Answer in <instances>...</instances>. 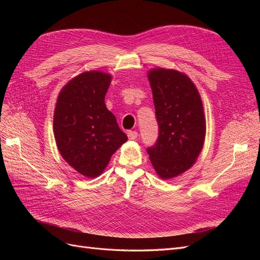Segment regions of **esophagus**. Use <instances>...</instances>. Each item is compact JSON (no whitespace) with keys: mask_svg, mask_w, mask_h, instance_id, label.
<instances>
[{"mask_svg":"<svg viewBox=\"0 0 260 260\" xmlns=\"http://www.w3.org/2000/svg\"><path fill=\"white\" fill-rule=\"evenodd\" d=\"M128 138L129 140H136L138 138V132L137 131H128Z\"/></svg>","mask_w":260,"mask_h":260,"instance_id":"1","label":"esophagus"}]
</instances>
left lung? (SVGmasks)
<instances>
[{"label": "left lung", "instance_id": "1", "mask_svg": "<svg viewBox=\"0 0 260 260\" xmlns=\"http://www.w3.org/2000/svg\"><path fill=\"white\" fill-rule=\"evenodd\" d=\"M158 139L147 147L149 159L161 179L175 178L196 161L206 135L201 95L186 75L174 69L149 70Z\"/></svg>", "mask_w": 260, "mask_h": 260}]
</instances>
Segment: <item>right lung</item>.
Masks as SVG:
<instances>
[{
	"label": "right lung",
	"instance_id": "right-lung-1",
	"mask_svg": "<svg viewBox=\"0 0 260 260\" xmlns=\"http://www.w3.org/2000/svg\"><path fill=\"white\" fill-rule=\"evenodd\" d=\"M112 76L85 72L73 78L58 94L54 137L60 155L79 174L95 178L128 137L105 105Z\"/></svg>",
	"mask_w": 260,
	"mask_h": 260
}]
</instances>
